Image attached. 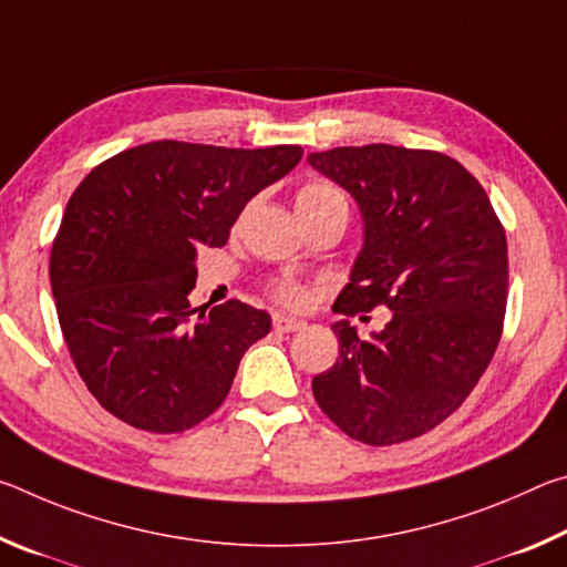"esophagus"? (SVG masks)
<instances>
[{"label": "esophagus", "instance_id": "34e87169", "mask_svg": "<svg viewBox=\"0 0 567 567\" xmlns=\"http://www.w3.org/2000/svg\"><path fill=\"white\" fill-rule=\"evenodd\" d=\"M272 328L277 332H297V330H305L307 322L300 318H290V315H282V312H275L272 315Z\"/></svg>", "mask_w": 567, "mask_h": 567}]
</instances>
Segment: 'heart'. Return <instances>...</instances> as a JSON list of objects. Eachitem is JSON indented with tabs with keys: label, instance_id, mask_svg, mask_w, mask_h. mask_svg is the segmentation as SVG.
<instances>
[{
	"label": "heart",
	"instance_id": "heart-1",
	"mask_svg": "<svg viewBox=\"0 0 567 567\" xmlns=\"http://www.w3.org/2000/svg\"><path fill=\"white\" fill-rule=\"evenodd\" d=\"M340 199L342 195L334 187L322 185V182H310V185H305L300 187V192H297L295 205H297V213H310V209H318L330 203H340ZM275 295L277 300H282L285 305L307 302V290L297 282H280L275 287Z\"/></svg>",
	"mask_w": 567,
	"mask_h": 567
}]
</instances>
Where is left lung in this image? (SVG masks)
Returning <instances> with one entry per match:
<instances>
[{"instance_id":"1","label":"left lung","mask_w":567,"mask_h":567,"mask_svg":"<svg viewBox=\"0 0 567 567\" xmlns=\"http://www.w3.org/2000/svg\"><path fill=\"white\" fill-rule=\"evenodd\" d=\"M307 162L358 203L362 247L334 300L340 358L312 380L334 425L364 445L425 435L463 405L501 342L505 229L453 157L392 145L334 147ZM385 303L370 341L347 320ZM362 318V315H360Z\"/></svg>"}]
</instances>
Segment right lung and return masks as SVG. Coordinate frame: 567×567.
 Returning <instances> with one entry per match:
<instances>
[{"instance_id": "1", "label": "right lung", "mask_w": 567, "mask_h": 567, "mask_svg": "<svg viewBox=\"0 0 567 567\" xmlns=\"http://www.w3.org/2000/svg\"><path fill=\"white\" fill-rule=\"evenodd\" d=\"M302 147L147 142L94 167L66 203L50 282L66 348L104 410L182 433L223 405L270 315L239 300L192 307L197 249L223 247L257 192Z\"/></svg>"}]
</instances>
